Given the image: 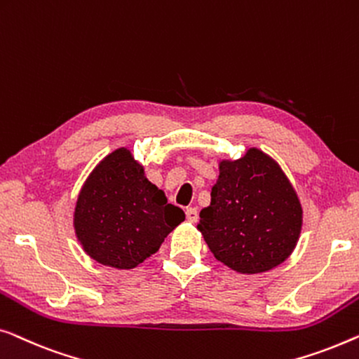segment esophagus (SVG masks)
<instances>
[{
	"label": "esophagus",
	"mask_w": 359,
	"mask_h": 359,
	"mask_svg": "<svg viewBox=\"0 0 359 359\" xmlns=\"http://www.w3.org/2000/svg\"><path fill=\"white\" fill-rule=\"evenodd\" d=\"M185 216L190 223H196V219H198V211H196V208H187Z\"/></svg>",
	"instance_id": "1"
}]
</instances>
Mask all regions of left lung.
Listing matches in <instances>:
<instances>
[{"label": "left lung", "instance_id": "obj_1", "mask_svg": "<svg viewBox=\"0 0 359 359\" xmlns=\"http://www.w3.org/2000/svg\"><path fill=\"white\" fill-rule=\"evenodd\" d=\"M301 226L302 208L290 180L270 156L252 148L244 158L219 164L198 229L216 259L252 275L285 262Z\"/></svg>", "mask_w": 359, "mask_h": 359}]
</instances>
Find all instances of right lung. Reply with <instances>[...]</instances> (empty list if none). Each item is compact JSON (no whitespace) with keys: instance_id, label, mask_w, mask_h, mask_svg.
Masks as SVG:
<instances>
[{"instance_id":"add662e5","label":"right lung","mask_w":359,"mask_h":359,"mask_svg":"<svg viewBox=\"0 0 359 359\" xmlns=\"http://www.w3.org/2000/svg\"><path fill=\"white\" fill-rule=\"evenodd\" d=\"M184 219V211L168 203L127 148L95 165L74 208V229L86 254L118 270L135 269L156 254Z\"/></svg>"}]
</instances>
